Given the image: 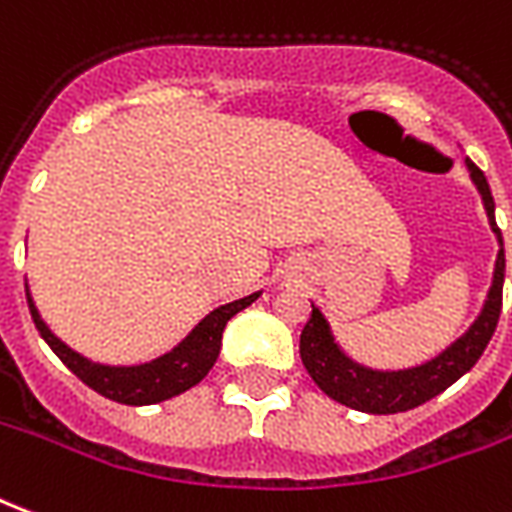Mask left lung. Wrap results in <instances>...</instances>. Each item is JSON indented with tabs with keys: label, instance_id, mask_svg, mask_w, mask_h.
Masks as SVG:
<instances>
[{
	"label": "left lung",
	"instance_id": "8db88e82",
	"mask_svg": "<svg viewBox=\"0 0 512 512\" xmlns=\"http://www.w3.org/2000/svg\"><path fill=\"white\" fill-rule=\"evenodd\" d=\"M464 165L469 170V179L480 192L488 227H491L499 246L486 301L480 306L478 317L469 323L467 331L429 361L404 366V369H374V366L355 361L350 352L344 350L323 309L312 304V314H309L304 331H301V361H304L309 377L317 382V388L350 410L369 412V415H393V412L415 410L423 401L434 399L453 382L461 380L478 363L486 344L494 336L499 312H502L505 244H502V233H499L497 217H494V198H491V187H488L483 170L472 160H464Z\"/></svg>",
	"mask_w": 512,
	"mask_h": 512
}]
</instances>
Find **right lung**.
I'll return each mask as SVG.
<instances>
[{
    "label": "right lung",
    "instance_id": "1",
    "mask_svg": "<svg viewBox=\"0 0 512 512\" xmlns=\"http://www.w3.org/2000/svg\"><path fill=\"white\" fill-rule=\"evenodd\" d=\"M263 290L252 295H244L238 301L217 306L214 312H208L192 331L181 339L176 347L162 352L157 358L143 363H100L86 358L83 352L73 350L70 344L62 342L37 309L26 282V301H29V312L37 325V331L43 336L48 347L59 355V361L70 369L81 382H86L92 391L100 396L119 404H130V407H146V404H160L168 401L179 393L195 388L217 363L219 350H222V331H225L227 320L255 304Z\"/></svg>",
    "mask_w": 512,
    "mask_h": 512
}]
</instances>
